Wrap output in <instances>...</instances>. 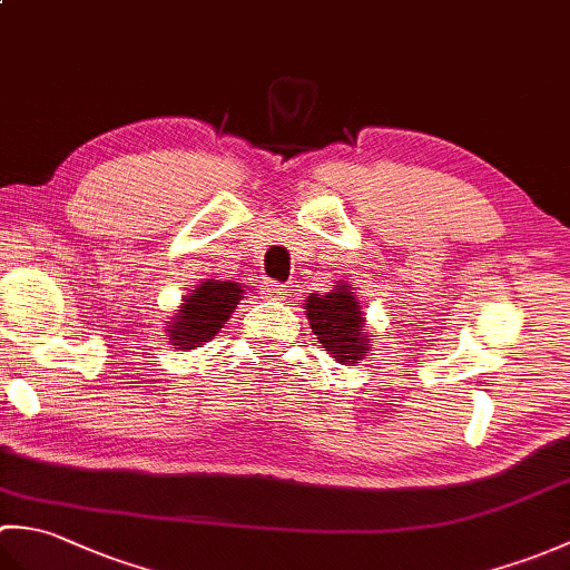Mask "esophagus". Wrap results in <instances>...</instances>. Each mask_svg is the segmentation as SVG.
Listing matches in <instances>:
<instances>
[{"label":"esophagus","instance_id":"obj_1","mask_svg":"<svg viewBox=\"0 0 570 570\" xmlns=\"http://www.w3.org/2000/svg\"><path fill=\"white\" fill-rule=\"evenodd\" d=\"M264 296L272 298V301H282L288 296V288L282 284H266L264 286Z\"/></svg>","mask_w":570,"mask_h":570}]
</instances>
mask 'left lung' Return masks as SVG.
Wrapping results in <instances>:
<instances>
[{
    "label": "left lung",
    "mask_w": 570,
    "mask_h": 570,
    "mask_svg": "<svg viewBox=\"0 0 570 570\" xmlns=\"http://www.w3.org/2000/svg\"><path fill=\"white\" fill-rule=\"evenodd\" d=\"M306 318L313 335H318L325 353L343 365L365 360L374 335L362 316L355 286L337 282L328 294H311L306 298Z\"/></svg>",
    "instance_id": "1"
}]
</instances>
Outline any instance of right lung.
<instances>
[{"label":"right lung","instance_id":"1","mask_svg":"<svg viewBox=\"0 0 570 570\" xmlns=\"http://www.w3.org/2000/svg\"><path fill=\"white\" fill-rule=\"evenodd\" d=\"M242 298L245 288L235 278H205L176 308V316L166 321V341L184 353L205 345L220 333Z\"/></svg>","mask_w":570,"mask_h":570}]
</instances>
